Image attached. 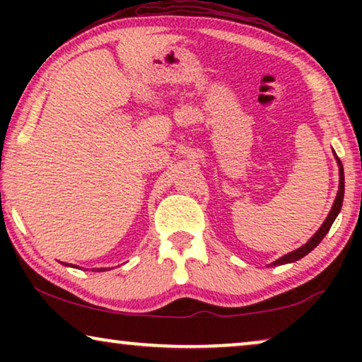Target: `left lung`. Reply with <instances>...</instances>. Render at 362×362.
<instances>
[{
    "instance_id": "obj_1",
    "label": "left lung",
    "mask_w": 362,
    "mask_h": 362,
    "mask_svg": "<svg viewBox=\"0 0 362 362\" xmlns=\"http://www.w3.org/2000/svg\"><path fill=\"white\" fill-rule=\"evenodd\" d=\"M334 158H336V163H338V168H339V189H338V194H336V199L333 202V207H331L329 214L326 216V219H325L323 224H321L320 229L315 232V235L311 237V239L306 242L305 245H301L300 249H296L293 252H288V254H286V255H281L280 259H276L275 262H272L270 265H285V264H291V262H296V260L303 259V257L308 255L310 252L313 250L315 247L318 245L321 240H323V237L328 234V230L331 229V226H333L334 219L339 214L341 206H343V199H344V170H343V165H341L339 158L336 156V153H334Z\"/></svg>"
}]
</instances>
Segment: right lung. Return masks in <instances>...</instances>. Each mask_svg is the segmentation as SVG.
<instances>
[{
    "label": "right lung",
    "instance_id": "obj_1",
    "mask_svg": "<svg viewBox=\"0 0 362 362\" xmlns=\"http://www.w3.org/2000/svg\"><path fill=\"white\" fill-rule=\"evenodd\" d=\"M64 265H71V264H64ZM71 267H76V265H71ZM110 270V269H108ZM97 272H107V269H97Z\"/></svg>",
    "mask_w": 362,
    "mask_h": 362
}]
</instances>
